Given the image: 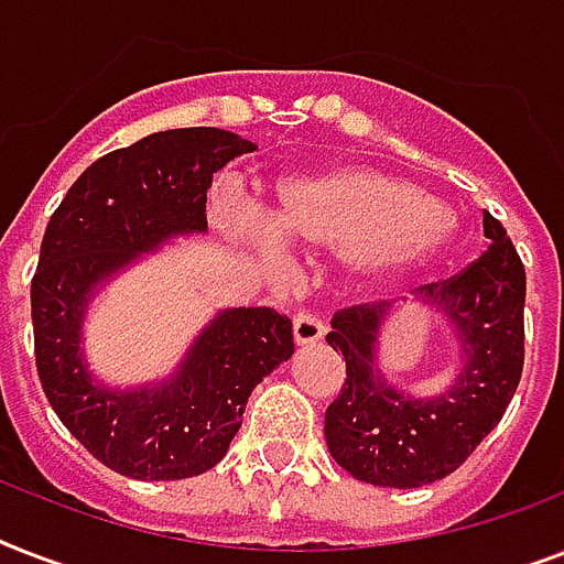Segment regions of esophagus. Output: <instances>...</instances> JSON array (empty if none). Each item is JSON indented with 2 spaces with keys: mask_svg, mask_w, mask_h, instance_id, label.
<instances>
[{
  "mask_svg": "<svg viewBox=\"0 0 564 564\" xmlns=\"http://www.w3.org/2000/svg\"><path fill=\"white\" fill-rule=\"evenodd\" d=\"M325 322L316 318L307 310H299L295 318H292V336H295V345H316L322 343V336H325Z\"/></svg>",
  "mask_w": 564,
  "mask_h": 564,
  "instance_id": "obj_1",
  "label": "esophagus"
}]
</instances>
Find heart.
I'll use <instances>...</instances> for the list:
<instances>
[{
    "label": "heart",
    "instance_id": "obj_1",
    "mask_svg": "<svg viewBox=\"0 0 564 564\" xmlns=\"http://www.w3.org/2000/svg\"><path fill=\"white\" fill-rule=\"evenodd\" d=\"M242 242L272 257L274 242L299 251H339L348 272L380 278L442 254L456 234L454 213L406 181L369 166L283 181L260 221H234Z\"/></svg>",
    "mask_w": 564,
    "mask_h": 564
}]
</instances>
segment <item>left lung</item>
Returning a JSON list of instances; mask_svg holds the SVG:
<instances>
[{
    "label": "left lung",
    "mask_w": 564,
    "mask_h": 564,
    "mask_svg": "<svg viewBox=\"0 0 564 564\" xmlns=\"http://www.w3.org/2000/svg\"><path fill=\"white\" fill-rule=\"evenodd\" d=\"M489 248L465 272L421 286L456 336L459 369L433 398H415L377 366L389 304L339 310L327 345L345 360L343 392L325 412L327 451L371 486L419 489L456 471L503 419L524 369L527 274L512 239L482 213Z\"/></svg>",
    "instance_id": "1"
}]
</instances>
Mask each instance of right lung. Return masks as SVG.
<instances>
[{"mask_svg":"<svg viewBox=\"0 0 564 564\" xmlns=\"http://www.w3.org/2000/svg\"><path fill=\"white\" fill-rule=\"evenodd\" d=\"M251 140L172 128L105 154L52 213L31 281L34 357L52 410L110 471L187 480L228 454L248 394L295 351L292 322L269 307L221 310L161 383L108 386L82 348L84 316L110 278L170 239L207 230V189Z\"/></svg>","mask_w":564,"mask_h":564,"instance_id":"right-lung-1","label":"right lung"}]
</instances>
